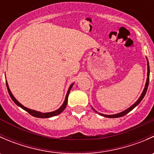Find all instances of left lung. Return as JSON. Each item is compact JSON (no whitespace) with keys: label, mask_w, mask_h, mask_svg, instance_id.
<instances>
[{"label":"left lung","mask_w":154,"mask_h":154,"mask_svg":"<svg viewBox=\"0 0 154 154\" xmlns=\"http://www.w3.org/2000/svg\"><path fill=\"white\" fill-rule=\"evenodd\" d=\"M149 76H150V68H149V63L148 61H147V82H146V84H145V87H144V91L143 92H142V95L140 96V97L139 98V100H137V101L136 102V103H134V104L133 105V106H131L130 107V108H128L127 109L125 110L124 112H122L121 113H119V114H116V115H112V116H107V115H103V114H101V113H99L100 115H101V116H104V117H107V118H119V117H122V116H125V115H127V113L130 112L131 110H133V109L135 108L136 106H137L138 104H139V103H140L141 101H142V99L144 98V95H145L146 92H147V87H148V84H149Z\"/></svg>","instance_id":"8db88e82"}]
</instances>
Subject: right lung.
<instances>
[{
  "label": "right lung",
  "instance_id": "obj_1",
  "mask_svg": "<svg viewBox=\"0 0 154 154\" xmlns=\"http://www.w3.org/2000/svg\"><path fill=\"white\" fill-rule=\"evenodd\" d=\"M6 83H7V82H6ZM72 86H73V84L71 85V86L69 87V88H68V91L67 94H66V100H65L64 103H63V104L62 105V106L60 107V109H58L56 110V111L51 112L42 113V112H39L35 111V110L29 109L27 108V107H25V106H24L22 104H21V103H20L19 102H18V100H17L16 99H15V97H13V95H12V93H11L10 88H9L8 84H7V90H8L9 94H10V96L11 98H12V100H13L14 102H15V104L18 105V106L21 107V108H22L23 109H24V110H25V111H27V112L29 113V114L31 115V116H34V117H36V118H42V119H45V118H50V117H53V116H57V115H59V114H60V113H61L62 112H63V110L65 109V108H66V105H67V103H68V94H69L70 90H71V87H72Z\"/></svg>",
  "mask_w": 154,
  "mask_h": 154
}]
</instances>
